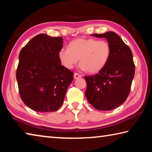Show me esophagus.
Returning <instances> with one entry per match:
<instances>
[{
	"instance_id": "1",
	"label": "esophagus",
	"mask_w": 152,
	"mask_h": 152,
	"mask_svg": "<svg viewBox=\"0 0 152 152\" xmlns=\"http://www.w3.org/2000/svg\"><path fill=\"white\" fill-rule=\"evenodd\" d=\"M80 77H82L81 74H78V73H74V79L79 78H80Z\"/></svg>"
}]
</instances>
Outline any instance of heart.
<instances>
[{"mask_svg":"<svg viewBox=\"0 0 152 152\" xmlns=\"http://www.w3.org/2000/svg\"><path fill=\"white\" fill-rule=\"evenodd\" d=\"M111 55V46L105 40L92 38H78L70 43L69 48H61L58 51L61 63L68 69H72L80 61L82 70L95 74L103 69Z\"/></svg>","mask_w":152,"mask_h":152,"instance_id":"obj_1","label":"heart"}]
</instances>
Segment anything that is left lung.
<instances>
[{
  "instance_id": "1",
  "label": "left lung",
  "mask_w": 152,
  "mask_h": 152,
  "mask_svg": "<svg viewBox=\"0 0 152 152\" xmlns=\"http://www.w3.org/2000/svg\"><path fill=\"white\" fill-rule=\"evenodd\" d=\"M92 35L106 38L111 46V55L101 71L94 76H84L85 95L97 110L115 109L126 101L131 91L135 74L132 50L114 32Z\"/></svg>"
}]
</instances>
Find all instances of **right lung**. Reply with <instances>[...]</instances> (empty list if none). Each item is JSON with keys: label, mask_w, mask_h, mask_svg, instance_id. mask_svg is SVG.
<instances>
[{"label": "right lung", "mask_w": 152, "mask_h": 152, "mask_svg": "<svg viewBox=\"0 0 152 152\" xmlns=\"http://www.w3.org/2000/svg\"><path fill=\"white\" fill-rule=\"evenodd\" d=\"M62 47L61 37L41 33L20 51L16 72L19 94L23 102L35 111L58 110L73 80V72L59 60L58 51Z\"/></svg>", "instance_id": "1"}]
</instances>
